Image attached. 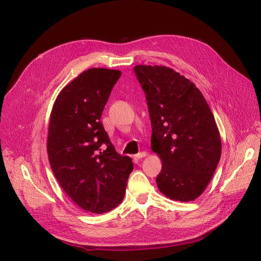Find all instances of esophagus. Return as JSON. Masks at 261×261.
<instances>
[{
  "instance_id": "1",
  "label": "esophagus",
  "mask_w": 261,
  "mask_h": 261,
  "mask_svg": "<svg viewBox=\"0 0 261 261\" xmlns=\"http://www.w3.org/2000/svg\"><path fill=\"white\" fill-rule=\"evenodd\" d=\"M147 155V152L146 151H141V152H139V153H137V154H135V159H141V158H145Z\"/></svg>"
}]
</instances>
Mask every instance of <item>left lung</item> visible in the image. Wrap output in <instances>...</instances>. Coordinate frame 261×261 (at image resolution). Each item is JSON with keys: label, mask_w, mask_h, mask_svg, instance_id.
<instances>
[{"label": "left lung", "mask_w": 261, "mask_h": 261, "mask_svg": "<svg viewBox=\"0 0 261 261\" xmlns=\"http://www.w3.org/2000/svg\"><path fill=\"white\" fill-rule=\"evenodd\" d=\"M134 72L146 94L151 149L162 162L156 185L171 199L192 201L202 194L220 161L215 117L199 89L172 68L136 65Z\"/></svg>", "instance_id": "8db88e82"}]
</instances>
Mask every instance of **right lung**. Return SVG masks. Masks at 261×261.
<instances>
[{
  "mask_svg": "<svg viewBox=\"0 0 261 261\" xmlns=\"http://www.w3.org/2000/svg\"><path fill=\"white\" fill-rule=\"evenodd\" d=\"M120 70L90 68L62 89L50 116L48 155L59 184L77 206L92 213L114 209L133 171L116 152L100 118Z\"/></svg>",
  "mask_w": 261,
  "mask_h": 261,
  "instance_id": "add662e5",
  "label": "right lung"
}]
</instances>
